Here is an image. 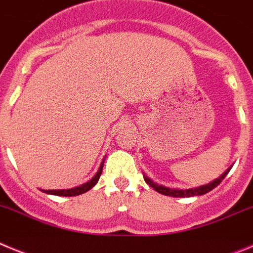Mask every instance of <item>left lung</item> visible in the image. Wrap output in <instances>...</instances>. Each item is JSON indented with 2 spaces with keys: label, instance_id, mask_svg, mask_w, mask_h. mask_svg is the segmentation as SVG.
Listing matches in <instances>:
<instances>
[{
  "label": "left lung",
  "instance_id": "1",
  "mask_svg": "<svg viewBox=\"0 0 253 253\" xmlns=\"http://www.w3.org/2000/svg\"><path fill=\"white\" fill-rule=\"evenodd\" d=\"M232 166L228 167L227 171L223 172V175L219 176L218 178L213 180L209 184H205L202 185V186H198V187H193V189H186V190H182V189H169V187L166 186H162V185H158L157 182H154L153 180L148 177L146 173H143V177H144V181H146L147 184L149 185L151 187H153L157 193L162 194V195H166V196H173V198H191V196H200V195H204V194L209 193L214 187L218 186L223 180H224L225 176L228 175V172L231 171Z\"/></svg>",
  "mask_w": 253,
  "mask_h": 253
}]
</instances>
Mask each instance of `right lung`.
Segmentation results:
<instances>
[{"instance_id": "right-lung-1", "label": "right lung", "mask_w": 253, "mask_h": 253, "mask_svg": "<svg viewBox=\"0 0 253 253\" xmlns=\"http://www.w3.org/2000/svg\"><path fill=\"white\" fill-rule=\"evenodd\" d=\"M105 160H106V157H104V160H102L99 169H97V172H96V175L93 176L90 181H87V182L80 185V186L72 187V189H62V190H43V189H40V190H42L43 193L49 194V195H57V196H77V195H81V194L87 193L88 190H91L96 184H97V181H99L100 176H101L102 173V167H104Z\"/></svg>"}]
</instances>
